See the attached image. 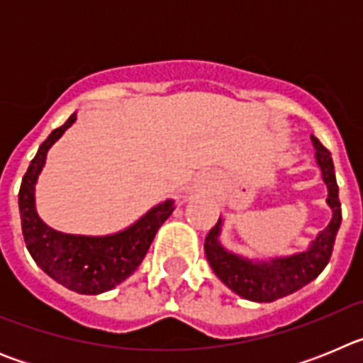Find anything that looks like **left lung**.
<instances>
[{
	"label": "left lung",
	"mask_w": 363,
	"mask_h": 363,
	"mask_svg": "<svg viewBox=\"0 0 363 363\" xmlns=\"http://www.w3.org/2000/svg\"><path fill=\"white\" fill-rule=\"evenodd\" d=\"M316 149V162L322 169L323 182L329 189L327 203L333 209L331 223L316 236L306 252L289 256V258L271 259L269 264H252L249 259L227 252L218 242L221 220L205 236V256L211 267L223 284L251 301H274L284 298L303 285L313 281L325 269L333 255L336 233L342 223V203L338 198V184H336L335 165L331 152L320 143L318 138L311 136Z\"/></svg>",
	"instance_id": "obj_1"
}]
</instances>
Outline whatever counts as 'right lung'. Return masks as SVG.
<instances>
[{"mask_svg": "<svg viewBox=\"0 0 363 363\" xmlns=\"http://www.w3.org/2000/svg\"><path fill=\"white\" fill-rule=\"evenodd\" d=\"M74 121L76 114L54 129L38 149L21 179L19 216L28 252L52 280L79 294H99L116 287L136 271L162 223L174 211V201H163L123 233L101 238L63 234L45 225L34 207V185L47 150Z\"/></svg>", "mask_w": 363, "mask_h": 363, "instance_id": "right-lung-1", "label": "right lung"}]
</instances>
